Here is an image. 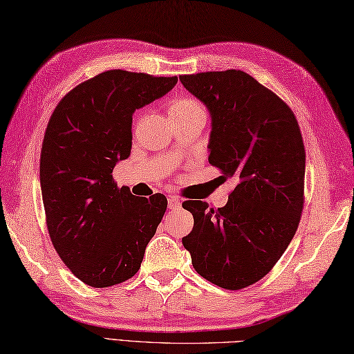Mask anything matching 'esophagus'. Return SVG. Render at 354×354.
<instances>
[{"label": "esophagus", "mask_w": 354, "mask_h": 354, "mask_svg": "<svg viewBox=\"0 0 354 354\" xmlns=\"http://www.w3.org/2000/svg\"><path fill=\"white\" fill-rule=\"evenodd\" d=\"M169 208L170 209H178V208H181V201H179L175 194H170L169 196Z\"/></svg>", "instance_id": "1"}]
</instances>
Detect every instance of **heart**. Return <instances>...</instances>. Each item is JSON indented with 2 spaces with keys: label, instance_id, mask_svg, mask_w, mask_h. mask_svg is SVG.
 Segmentation results:
<instances>
[{
  "label": "heart",
  "instance_id": "heart-1",
  "mask_svg": "<svg viewBox=\"0 0 354 354\" xmlns=\"http://www.w3.org/2000/svg\"><path fill=\"white\" fill-rule=\"evenodd\" d=\"M169 112H170V117H178V115H189V114H193V112H204V109H202L199 102L189 99V97H184V99H176L175 102H171Z\"/></svg>",
  "mask_w": 354,
  "mask_h": 354
}]
</instances>
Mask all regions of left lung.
<instances>
[{
  "label": "left lung",
  "instance_id": "obj_1",
  "mask_svg": "<svg viewBox=\"0 0 354 354\" xmlns=\"http://www.w3.org/2000/svg\"><path fill=\"white\" fill-rule=\"evenodd\" d=\"M212 115L208 161L237 179L228 204L184 202L194 225L183 245L196 272L223 289L259 281L295 236L304 204L306 152L292 109L240 70L179 76Z\"/></svg>",
  "mask_w": 354,
  "mask_h": 354
}]
</instances>
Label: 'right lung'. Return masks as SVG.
Returning a JSON list of instances; mask_svg holds the SVG:
<instances>
[{"label":"right lung","instance_id":"obj_1","mask_svg":"<svg viewBox=\"0 0 354 354\" xmlns=\"http://www.w3.org/2000/svg\"><path fill=\"white\" fill-rule=\"evenodd\" d=\"M178 77L109 70L57 103L41 150L48 234L80 281L108 288L138 272L167 208L164 194L135 198L112 178L131 155L133 112L160 99Z\"/></svg>","mask_w":354,"mask_h":354}]
</instances>
